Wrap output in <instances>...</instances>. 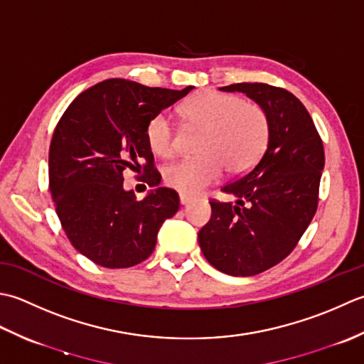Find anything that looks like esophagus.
<instances>
[{"instance_id":"obj_1","label":"esophagus","mask_w":364,"mask_h":364,"mask_svg":"<svg viewBox=\"0 0 364 364\" xmlns=\"http://www.w3.org/2000/svg\"><path fill=\"white\" fill-rule=\"evenodd\" d=\"M179 201H181V205H187L191 203V198L187 196V195H181L179 196Z\"/></svg>"}]
</instances>
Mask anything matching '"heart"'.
Listing matches in <instances>:
<instances>
[{"label":"heart","mask_w":364,"mask_h":364,"mask_svg":"<svg viewBox=\"0 0 364 364\" xmlns=\"http://www.w3.org/2000/svg\"><path fill=\"white\" fill-rule=\"evenodd\" d=\"M182 116L193 129L203 132L198 159H185L163 169V181L182 195H198L217 182L223 169L240 174L261 157L269 143L270 121L265 109L237 95L199 92L182 107ZM147 144L159 157L176 151V130L166 113H159L147 124Z\"/></svg>","instance_id":"1"}]
</instances>
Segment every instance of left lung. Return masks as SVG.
I'll return each mask as SVG.
<instances>
[{
	"mask_svg": "<svg viewBox=\"0 0 364 364\" xmlns=\"http://www.w3.org/2000/svg\"><path fill=\"white\" fill-rule=\"evenodd\" d=\"M243 92L270 121L267 149L256 165L221 191L235 204L212 201V217L198 234L204 257L231 277H253L291 253L317 209L325 165L322 139L303 103L265 83L220 87Z\"/></svg>",
	"mask_w": 364,
	"mask_h": 364,
	"instance_id": "8db88e82",
	"label": "left lung"
}]
</instances>
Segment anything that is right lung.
<instances>
[{
  "label": "right lung",
  "instance_id": "right-lung-1",
  "mask_svg": "<svg viewBox=\"0 0 364 364\" xmlns=\"http://www.w3.org/2000/svg\"><path fill=\"white\" fill-rule=\"evenodd\" d=\"M182 91L109 78L86 89L59 119L48 154L50 191L58 218L78 253L107 269H127L152 255L179 196L159 187L146 129ZM125 168H144L154 188L143 200L123 188Z\"/></svg>",
  "mask_w": 364,
  "mask_h": 364
}]
</instances>
